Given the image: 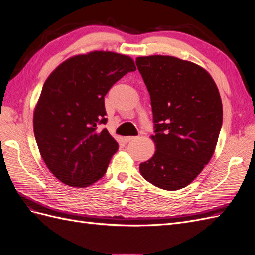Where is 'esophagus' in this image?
<instances>
[{"label": "esophagus", "mask_w": 255, "mask_h": 255, "mask_svg": "<svg viewBox=\"0 0 255 255\" xmlns=\"http://www.w3.org/2000/svg\"><path fill=\"white\" fill-rule=\"evenodd\" d=\"M134 139H136V137H125V138H123V141L129 142V141H132Z\"/></svg>", "instance_id": "1"}]
</instances>
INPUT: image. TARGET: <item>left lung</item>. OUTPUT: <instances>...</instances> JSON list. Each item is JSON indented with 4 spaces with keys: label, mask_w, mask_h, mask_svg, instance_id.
Wrapping results in <instances>:
<instances>
[{
    "label": "left lung",
    "mask_w": 255,
    "mask_h": 255,
    "mask_svg": "<svg viewBox=\"0 0 255 255\" xmlns=\"http://www.w3.org/2000/svg\"><path fill=\"white\" fill-rule=\"evenodd\" d=\"M150 94L156 151L140 164L156 187H186L212 158L222 126L217 86L203 68L173 56L136 58Z\"/></svg>",
    "instance_id": "obj_1"
}]
</instances>
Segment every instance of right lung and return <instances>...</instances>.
<instances>
[{"label": "right lung", "mask_w": 255, "mask_h": 255, "mask_svg": "<svg viewBox=\"0 0 255 255\" xmlns=\"http://www.w3.org/2000/svg\"><path fill=\"white\" fill-rule=\"evenodd\" d=\"M133 59L96 51L67 59L45 81L34 112V134L45 165L72 187H87L105 174L119 145L109 130L104 97Z\"/></svg>", "instance_id": "1"}]
</instances>
